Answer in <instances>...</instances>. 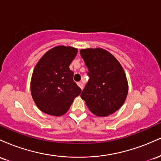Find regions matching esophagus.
<instances>
[{"mask_svg":"<svg viewBox=\"0 0 161 161\" xmlns=\"http://www.w3.org/2000/svg\"><path fill=\"white\" fill-rule=\"evenodd\" d=\"M77 85H78V86H79V87H80L81 89H82V88H83V83H82V82H77Z\"/></svg>","mask_w":161,"mask_h":161,"instance_id":"1","label":"esophagus"}]
</instances>
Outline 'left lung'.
<instances>
[{
	"label": "left lung",
	"mask_w": 161,
	"mask_h": 161,
	"mask_svg": "<svg viewBox=\"0 0 161 161\" xmlns=\"http://www.w3.org/2000/svg\"><path fill=\"white\" fill-rule=\"evenodd\" d=\"M89 79L81 94L87 107L97 116H107L121 108L128 93L123 67L110 53L102 48L82 49Z\"/></svg>",
	"instance_id": "1"
}]
</instances>
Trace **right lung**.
<instances>
[{"label": "right lung", "instance_id": "add662e5", "mask_svg": "<svg viewBox=\"0 0 161 161\" xmlns=\"http://www.w3.org/2000/svg\"><path fill=\"white\" fill-rule=\"evenodd\" d=\"M78 50L57 46L44 54L33 71L31 92L42 112L52 116L66 114L81 88L73 81L69 66Z\"/></svg>", "mask_w": 161, "mask_h": 161}]
</instances>
